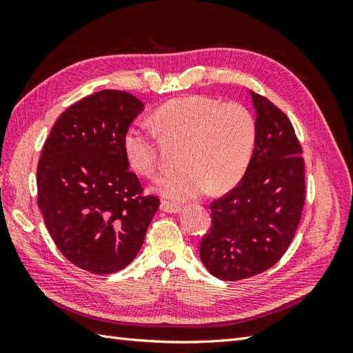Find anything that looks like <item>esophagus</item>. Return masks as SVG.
Here are the masks:
<instances>
[{"label": "esophagus", "mask_w": 353, "mask_h": 353, "mask_svg": "<svg viewBox=\"0 0 353 353\" xmlns=\"http://www.w3.org/2000/svg\"><path fill=\"white\" fill-rule=\"evenodd\" d=\"M161 211L163 212H170V214H176L181 211V206L177 203H172V201H167V200H162L161 203Z\"/></svg>", "instance_id": "1"}]
</instances>
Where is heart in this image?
Masks as SVG:
<instances>
[{
  "mask_svg": "<svg viewBox=\"0 0 353 353\" xmlns=\"http://www.w3.org/2000/svg\"><path fill=\"white\" fill-rule=\"evenodd\" d=\"M153 127H132L124 139L132 168L153 177L161 168L159 139L182 144L181 170L163 174L154 190L165 199L183 201L209 188L224 192L241 181L256 145V119L239 103H220L194 95L170 100L154 112Z\"/></svg>",
  "mask_w": 353,
  "mask_h": 353,
  "instance_id": "b5f03b06",
  "label": "heart"
}]
</instances>
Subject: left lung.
<instances>
[{"label":"left lung","instance_id":"obj_1","mask_svg":"<svg viewBox=\"0 0 353 353\" xmlns=\"http://www.w3.org/2000/svg\"><path fill=\"white\" fill-rule=\"evenodd\" d=\"M256 110V145L234 190L212 201L211 229L200 258L223 281H241L279 261L296 235L305 205L302 145L288 117L250 91Z\"/></svg>","mask_w":353,"mask_h":353}]
</instances>
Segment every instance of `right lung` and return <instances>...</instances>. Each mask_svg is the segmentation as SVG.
<instances>
[{
    "mask_svg": "<svg viewBox=\"0 0 353 353\" xmlns=\"http://www.w3.org/2000/svg\"><path fill=\"white\" fill-rule=\"evenodd\" d=\"M144 104L104 89L57 118L37 163V206L63 256L94 274L123 270L137 256L159 199L142 196L124 139Z\"/></svg>",
    "mask_w": 353,
    "mask_h": 353,
    "instance_id": "obj_1",
    "label": "right lung"
}]
</instances>
